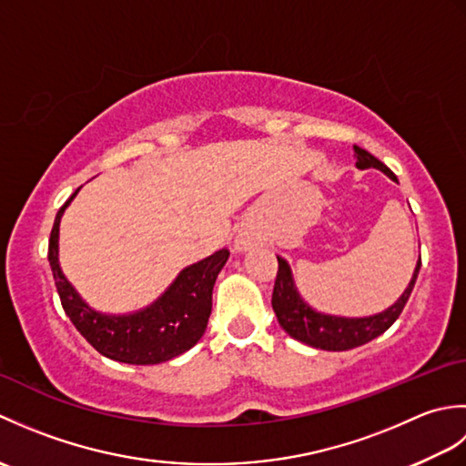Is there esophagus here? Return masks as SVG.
Wrapping results in <instances>:
<instances>
[{
	"label": "esophagus",
	"mask_w": 466,
	"mask_h": 466,
	"mask_svg": "<svg viewBox=\"0 0 466 466\" xmlns=\"http://www.w3.org/2000/svg\"><path fill=\"white\" fill-rule=\"evenodd\" d=\"M258 242H260L258 234H254V232H240L238 238H236V246H238L240 250L252 248V246H256Z\"/></svg>",
	"instance_id": "obj_1"
}]
</instances>
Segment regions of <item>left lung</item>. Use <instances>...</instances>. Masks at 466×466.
Returning <instances> with one entry per match:
<instances>
[{
    "mask_svg": "<svg viewBox=\"0 0 466 466\" xmlns=\"http://www.w3.org/2000/svg\"><path fill=\"white\" fill-rule=\"evenodd\" d=\"M356 154V166L360 170L366 167H376V170L384 172L392 180H397V176L390 172V167H386L379 157H374L370 152L362 150V147L354 146ZM420 270V258L417 268H414L412 280L409 289L404 290L400 299L394 302L389 310L380 314L369 316V319H340V316H329L312 310L309 304H304L302 299L294 289L292 274L286 260L279 258V272H276L274 292H272V309L276 312L282 329L289 332L292 339L300 340L304 344H310L314 349L320 350H350L356 346H362L370 342L376 336L386 332L390 326L397 322L400 316L404 304L409 302L410 292L417 282V276Z\"/></svg>",
    "mask_w": 466,
    "mask_h": 466,
    "instance_id": "8db88e82",
    "label": "left lung"
}]
</instances>
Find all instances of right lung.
Wrapping results in <instances>:
<instances>
[{"mask_svg":"<svg viewBox=\"0 0 466 466\" xmlns=\"http://www.w3.org/2000/svg\"><path fill=\"white\" fill-rule=\"evenodd\" d=\"M77 190L59 208L49 234L47 260L52 266L59 300L69 320L84 339L107 359L127 364H157L190 350L202 339L212 312V289L230 252L220 250L198 264L187 266L150 309L130 316H104L94 312L72 284L66 280L57 262L59 220Z\"/></svg>","mask_w":466,"mask_h":466,"instance_id":"add662e5","label":"right lung"}]
</instances>
